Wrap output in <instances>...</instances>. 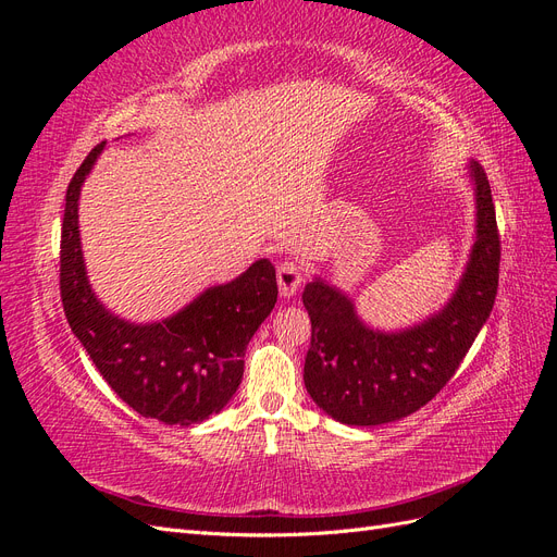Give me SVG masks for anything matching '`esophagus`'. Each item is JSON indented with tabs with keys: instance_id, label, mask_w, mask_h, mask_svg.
<instances>
[{
	"instance_id": "obj_1",
	"label": "esophagus",
	"mask_w": 557,
	"mask_h": 557,
	"mask_svg": "<svg viewBox=\"0 0 557 557\" xmlns=\"http://www.w3.org/2000/svg\"><path fill=\"white\" fill-rule=\"evenodd\" d=\"M278 290L283 297H293L301 285V269L295 262H283L278 267Z\"/></svg>"
}]
</instances>
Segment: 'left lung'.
I'll return each instance as SVG.
<instances>
[{
  "instance_id": "obj_1",
  "label": "left lung",
  "mask_w": 557,
  "mask_h": 557,
  "mask_svg": "<svg viewBox=\"0 0 557 557\" xmlns=\"http://www.w3.org/2000/svg\"><path fill=\"white\" fill-rule=\"evenodd\" d=\"M476 244L458 293L442 313L407 332L360 323L350 299L323 281L305 288L311 346L305 385L327 416L346 425H381L425 407L450 381L495 305L502 242L491 183L476 162Z\"/></svg>"
}]
</instances>
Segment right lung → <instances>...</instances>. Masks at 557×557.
Listing matches in <instances>:
<instances>
[{"label":"right lung","mask_w":557,"mask_h":557,"mask_svg":"<svg viewBox=\"0 0 557 557\" xmlns=\"http://www.w3.org/2000/svg\"><path fill=\"white\" fill-rule=\"evenodd\" d=\"M102 148L104 141L90 150L66 188L60 237L66 323L111 391L134 411L166 425L201 423L237 393L246 346L276 305V269L258 260L162 323L132 325L111 315L90 290L78 239L81 185Z\"/></svg>","instance_id":"1"}]
</instances>
